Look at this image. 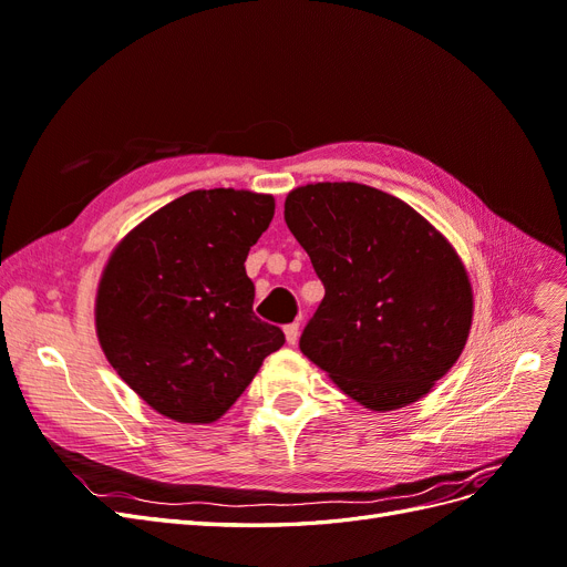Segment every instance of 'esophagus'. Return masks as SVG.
<instances>
[{
    "mask_svg": "<svg viewBox=\"0 0 567 567\" xmlns=\"http://www.w3.org/2000/svg\"><path fill=\"white\" fill-rule=\"evenodd\" d=\"M284 333H286V340H288V346H296L298 342V336H300V323L298 321H293V323H288L286 329H284Z\"/></svg>",
    "mask_w": 567,
    "mask_h": 567,
    "instance_id": "34e87169",
    "label": "esophagus"
}]
</instances>
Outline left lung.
<instances>
[{
    "label": "left lung",
    "instance_id": "1",
    "mask_svg": "<svg viewBox=\"0 0 567 567\" xmlns=\"http://www.w3.org/2000/svg\"><path fill=\"white\" fill-rule=\"evenodd\" d=\"M284 217L326 290L302 354L367 409L423 398L471 329L473 293L454 248L404 200L367 184L300 186Z\"/></svg>",
    "mask_w": 567,
    "mask_h": 567
}]
</instances>
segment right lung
Masks as SVG:
<instances>
[{
	"mask_svg": "<svg viewBox=\"0 0 567 567\" xmlns=\"http://www.w3.org/2000/svg\"><path fill=\"white\" fill-rule=\"evenodd\" d=\"M274 198L210 188L167 203L125 236L104 269L96 333L111 367L158 414L213 423L286 336L252 312L250 246Z\"/></svg>",
	"mask_w": 567,
	"mask_h": 567,
	"instance_id": "obj_1",
	"label": "right lung"
}]
</instances>
